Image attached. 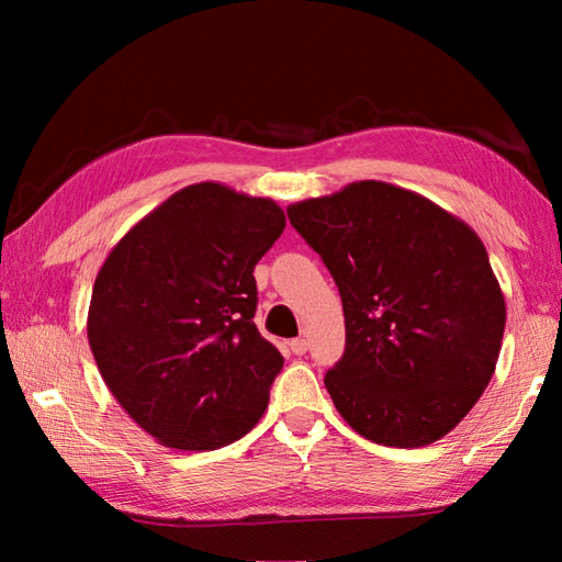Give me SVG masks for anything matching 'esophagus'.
Segmentation results:
<instances>
[{
	"mask_svg": "<svg viewBox=\"0 0 562 562\" xmlns=\"http://www.w3.org/2000/svg\"><path fill=\"white\" fill-rule=\"evenodd\" d=\"M290 350H292L294 355H306V350H308V342H306L304 338H296V340H292V342H290Z\"/></svg>",
	"mask_w": 562,
	"mask_h": 562,
	"instance_id": "obj_1",
	"label": "esophagus"
}]
</instances>
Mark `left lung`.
I'll use <instances>...</instances> for the list:
<instances>
[{"instance_id": "obj_1", "label": "left lung", "mask_w": 562, "mask_h": 562, "mask_svg": "<svg viewBox=\"0 0 562 562\" xmlns=\"http://www.w3.org/2000/svg\"><path fill=\"white\" fill-rule=\"evenodd\" d=\"M324 258L345 314V355L324 384L342 420L384 447L449 435L491 384L505 294L469 224L384 181L288 207Z\"/></svg>"}]
</instances>
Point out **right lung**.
Instances as JSON below:
<instances>
[{"instance_id": "add662e5", "label": "right lung", "mask_w": 562, "mask_h": 562, "mask_svg": "<svg viewBox=\"0 0 562 562\" xmlns=\"http://www.w3.org/2000/svg\"><path fill=\"white\" fill-rule=\"evenodd\" d=\"M282 229L274 200L205 181L164 200L103 260L87 318L93 360L159 445L220 449L266 413L284 360L254 324V268Z\"/></svg>"}]
</instances>
